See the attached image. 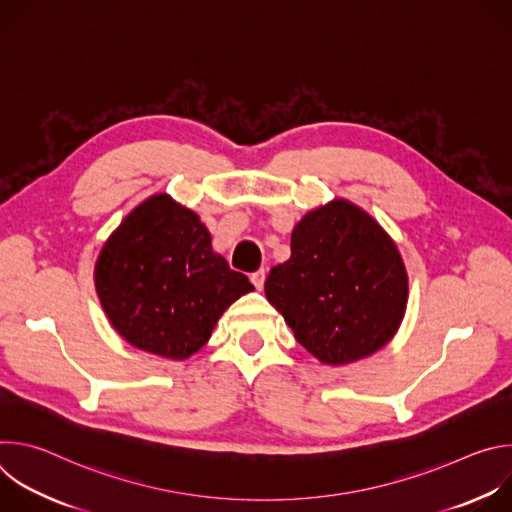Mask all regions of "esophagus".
<instances>
[{
    "instance_id": "34e87169",
    "label": "esophagus",
    "mask_w": 512,
    "mask_h": 512,
    "mask_svg": "<svg viewBox=\"0 0 512 512\" xmlns=\"http://www.w3.org/2000/svg\"><path fill=\"white\" fill-rule=\"evenodd\" d=\"M251 283H253L257 289H263V283H265V269H259V271L251 273Z\"/></svg>"
}]
</instances>
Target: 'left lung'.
Wrapping results in <instances>:
<instances>
[{
    "instance_id": "8db88e82",
    "label": "left lung",
    "mask_w": 512,
    "mask_h": 512,
    "mask_svg": "<svg viewBox=\"0 0 512 512\" xmlns=\"http://www.w3.org/2000/svg\"><path fill=\"white\" fill-rule=\"evenodd\" d=\"M265 296L308 352L342 364L393 338L407 306V271L375 218L334 200L291 233V257L269 271Z\"/></svg>"
}]
</instances>
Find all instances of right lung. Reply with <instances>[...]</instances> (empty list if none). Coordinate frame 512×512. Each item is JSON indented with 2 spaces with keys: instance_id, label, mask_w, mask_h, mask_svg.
I'll return each mask as SVG.
<instances>
[{
  "instance_id": "obj_1",
  "label": "right lung",
  "mask_w": 512,
  "mask_h": 512,
  "mask_svg": "<svg viewBox=\"0 0 512 512\" xmlns=\"http://www.w3.org/2000/svg\"><path fill=\"white\" fill-rule=\"evenodd\" d=\"M95 285L115 330L133 346L188 358L221 314L253 289L212 253L198 214L158 194L137 206L105 243Z\"/></svg>"
}]
</instances>
